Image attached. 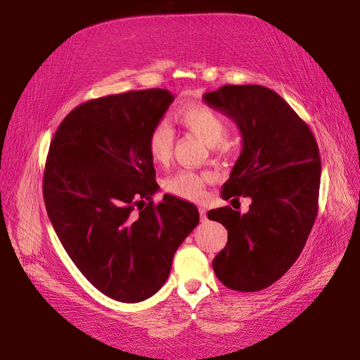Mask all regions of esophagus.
<instances>
[{"mask_svg":"<svg viewBox=\"0 0 360 360\" xmlns=\"http://www.w3.org/2000/svg\"><path fill=\"white\" fill-rule=\"evenodd\" d=\"M200 216H201V221H205L207 219V210L202 209V207H200Z\"/></svg>","mask_w":360,"mask_h":360,"instance_id":"esophagus-1","label":"esophagus"}]
</instances>
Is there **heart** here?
<instances>
[{"label":"heart","mask_w":360,"mask_h":360,"mask_svg":"<svg viewBox=\"0 0 360 360\" xmlns=\"http://www.w3.org/2000/svg\"><path fill=\"white\" fill-rule=\"evenodd\" d=\"M172 117L181 127L198 136L204 144L209 147L216 146L219 150L226 148L224 141L228 130L226 120L214 108L204 103H184L174 111ZM172 144L174 134L167 122H159L151 127L147 138V148L151 160L158 165H165L171 158ZM207 180H209V174L181 169L163 181V188L176 197L198 201L202 198Z\"/></svg>","instance_id":"heart-1"}]
</instances>
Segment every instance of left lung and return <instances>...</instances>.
<instances>
[{
	"mask_svg": "<svg viewBox=\"0 0 360 360\" xmlns=\"http://www.w3.org/2000/svg\"><path fill=\"white\" fill-rule=\"evenodd\" d=\"M202 101L242 134V153L222 198L252 200L246 213L230 205L207 213L228 230L226 246L213 259L214 275L236 291L264 290L299 258L317 217V141L292 108L263 85H224Z\"/></svg>",
	"mask_w": 360,
	"mask_h": 360,
	"instance_id": "8db88e82",
	"label": "left lung"
}]
</instances>
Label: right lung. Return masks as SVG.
Instances as JSON below:
<instances>
[{
	"instance_id": "add662e5",
	"label": "right lung",
	"mask_w": 360,
	"mask_h": 360,
	"mask_svg": "<svg viewBox=\"0 0 360 360\" xmlns=\"http://www.w3.org/2000/svg\"><path fill=\"white\" fill-rule=\"evenodd\" d=\"M174 96L150 89L93 99L63 120L49 147L43 198L63 248L105 296L124 303L153 296L198 209L163 195L147 148L151 127Z\"/></svg>"
}]
</instances>
